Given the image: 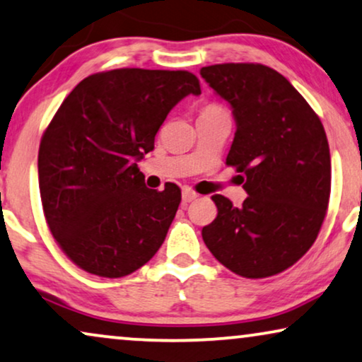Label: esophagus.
<instances>
[{
  "label": "esophagus",
  "instance_id": "esophagus-1",
  "mask_svg": "<svg viewBox=\"0 0 362 362\" xmlns=\"http://www.w3.org/2000/svg\"><path fill=\"white\" fill-rule=\"evenodd\" d=\"M197 197H199V194L192 190L190 187H185V189L182 190V200H184L185 204H189V202H194Z\"/></svg>",
  "mask_w": 362,
  "mask_h": 362
}]
</instances>
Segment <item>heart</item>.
Returning a JSON list of instances; mask_svg holds the SVG:
<instances>
[{
    "label": "heart",
    "instance_id": "heart-1",
    "mask_svg": "<svg viewBox=\"0 0 362 362\" xmlns=\"http://www.w3.org/2000/svg\"><path fill=\"white\" fill-rule=\"evenodd\" d=\"M202 114H226V109L221 107L218 104H206L202 109Z\"/></svg>",
    "mask_w": 362,
    "mask_h": 362
}]
</instances>
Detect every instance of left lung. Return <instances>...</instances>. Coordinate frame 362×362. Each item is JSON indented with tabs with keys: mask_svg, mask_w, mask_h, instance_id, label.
I'll return each mask as SVG.
<instances>
[{
	"mask_svg": "<svg viewBox=\"0 0 362 362\" xmlns=\"http://www.w3.org/2000/svg\"><path fill=\"white\" fill-rule=\"evenodd\" d=\"M237 120L226 165L248 197L242 206L214 195L218 215L202 237L243 278H268L313 247L331 194V156L320 117L286 77L257 62L202 67Z\"/></svg>",
	"mask_w": 362,
	"mask_h": 362,
	"instance_id": "left-lung-1",
	"label": "left lung"
}]
</instances>
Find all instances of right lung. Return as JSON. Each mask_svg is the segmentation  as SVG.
<instances>
[{
  "label": "right lung",
  "instance_id": "add662e5",
  "mask_svg": "<svg viewBox=\"0 0 362 362\" xmlns=\"http://www.w3.org/2000/svg\"><path fill=\"white\" fill-rule=\"evenodd\" d=\"M200 93L189 71L124 67L88 76L62 100L41 137L37 173L46 223L81 269L122 278L160 248L182 192L147 189L136 162L173 105Z\"/></svg>",
  "mask_w": 362,
  "mask_h": 362
}]
</instances>
